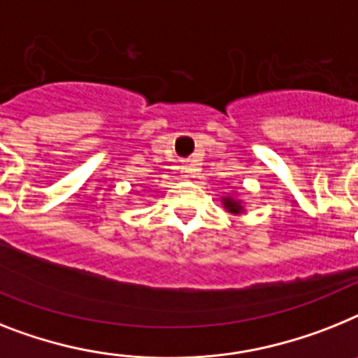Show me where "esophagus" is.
<instances>
[{
  "label": "esophagus",
  "instance_id": "1",
  "mask_svg": "<svg viewBox=\"0 0 358 358\" xmlns=\"http://www.w3.org/2000/svg\"><path fill=\"white\" fill-rule=\"evenodd\" d=\"M197 172V164L194 161H185L181 164V173L185 179H190V177L196 176Z\"/></svg>",
  "mask_w": 358,
  "mask_h": 358
}]
</instances>
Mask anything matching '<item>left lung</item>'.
Instances as JSON below:
<instances>
[{
  "instance_id": "1",
  "label": "left lung",
  "mask_w": 358,
  "mask_h": 358,
  "mask_svg": "<svg viewBox=\"0 0 358 358\" xmlns=\"http://www.w3.org/2000/svg\"><path fill=\"white\" fill-rule=\"evenodd\" d=\"M221 205H223V208L232 215L245 214V203L243 199L239 197L238 192H232V194L221 196Z\"/></svg>"
}]
</instances>
